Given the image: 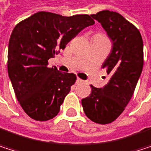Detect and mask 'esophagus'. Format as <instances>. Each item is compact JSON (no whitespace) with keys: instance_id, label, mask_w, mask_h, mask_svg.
Returning <instances> with one entry per match:
<instances>
[{"instance_id":"34e87169","label":"esophagus","mask_w":151,"mask_h":151,"mask_svg":"<svg viewBox=\"0 0 151 151\" xmlns=\"http://www.w3.org/2000/svg\"><path fill=\"white\" fill-rule=\"evenodd\" d=\"M83 83V81L81 78L77 77V78H76V83Z\"/></svg>"}]
</instances>
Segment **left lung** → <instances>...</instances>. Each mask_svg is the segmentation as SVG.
I'll return each instance as SVG.
<instances>
[{
    "label": "left lung",
    "mask_w": 151,
    "mask_h": 151,
    "mask_svg": "<svg viewBox=\"0 0 151 151\" xmlns=\"http://www.w3.org/2000/svg\"><path fill=\"white\" fill-rule=\"evenodd\" d=\"M91 17L113 41L112 51L102 65L109 81L100 89L91 85V92L82 99V106L91 120L105 125L122 113L134 94L143 67V43L139 30L120 14L103 10Z\"/></svg>",
    "instance_id": "obj_1"
}]
</instances>
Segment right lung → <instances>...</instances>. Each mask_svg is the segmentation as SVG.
Returning a JSON list of instances; mask_svg holds the SVG:
<instances>
[{
	"label": "right lung",
	"instance_id": "right-lung-1",
	"mask_svg": "<svg viewBox=\"0 0 151 151\" xmlns=\"http://www.w3.org/2000/svg\"><path fill=\"white\" fill-rule=\"evenodd\" d=\"M94 24L89 15L63 17L39 11L16 25L9 43L8 72L16 97L29 117L46 121L59 113L76 76L49 68L48 60Z\"/></svg>",
	"mask_w": 151,
	"mask_h": 151
}]
</instances>
